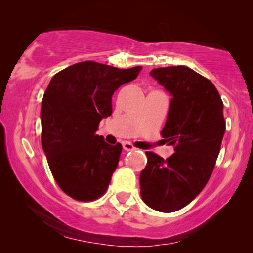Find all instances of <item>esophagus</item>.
I'll return each mask as SVG.
<instances>
[{
    "mask_svg": "<svg viewBox=\"0 0 253 253\" xmlns=\"http://www.w3.org/2000/svg\"><path fill=\"white\" fill-rule=\"evenodd\" d=\"M123 147H124L125 151H133V150H135V147L133 146V145L130 144V143H128V141H125V143H123Z\"/></svg>",
    "mask_w": 253,
    "mask_h": 253,
    "instance_id": "obj_1",
    "label": "esophagus"
}]
</instances>
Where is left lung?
I'll return each mask as SVG.
<instances>
[{"instance_id": "left-lung-1", "label": "left lung", "mask_w": 253, "mask_h": 253, "mask_svg": "<svg viewBox=\"0 0 253 253\" xmlns=\"http://www.w3.org/2000/svg\"><path fill=\"white\" fill-rule=\"evenodd\" d=\"M150 75L172 96L162 135L175 153L163 159L146 152L140 195L152 210L171 213L193 201L213 172L226 129L223 103L214 84L188 66Z\"/></svg>"}]
</instances>
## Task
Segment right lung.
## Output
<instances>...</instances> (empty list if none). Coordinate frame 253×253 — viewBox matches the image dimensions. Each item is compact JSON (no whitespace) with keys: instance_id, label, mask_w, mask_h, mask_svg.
<instances>
[{"instance_id":"add662e5","label":"right lung","mask_w":253,"mask_h":253,"mask_svg":"<svg viewBox=\"0 0 253 253\" xmlns=\"http://www.w3.org/2000/svg\"><path fill=\"white\" fill-rule=\"evenodd\" d=\"M141 69L88 60L52 77L40 112L42 145L57 184L72 199L92 201L108 188L123 146L107 144L96 130L112 115L115 90L135 80Z\"/></svg>"}]
</instances>
